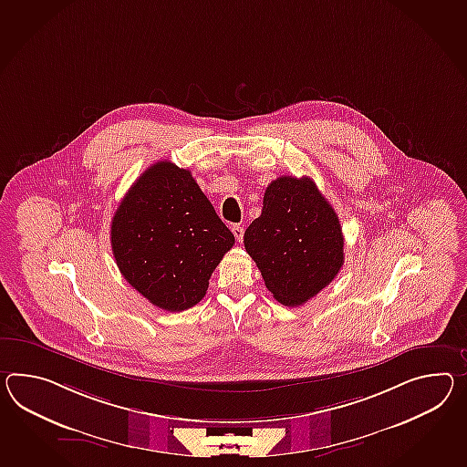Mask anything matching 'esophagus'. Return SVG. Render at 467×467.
<instances>
[{
	"label": "esophagus",
	"mask_w": 467,
	"mask_h": 467,
	"mask_svg": "<svg viewBox=\"0 0 467 467\" xmlns=\"http://www.w3.org/2000/svg\"><path fill=\"white\" fill-rule=\"evenodd\" d=\"M231 231H233V234H234V238L238 239V241H243V234H244V229L241 224H233L231 226Z\"/></svg>",
	"instance_id": "obj_1"
}]
</instances>
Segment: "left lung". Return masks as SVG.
I'll use <instances>...</instances> for the list:
<instances>
[{
    "label": "left lung",
    "instance_id": "left-lung-1",
    "mask_svg": "<svg viewBox=\"0 0 467 467\" xmlns=\"http://www.w3.org/2000/svg\"><path fill=\"white\" fill-rule=\"evenodd\" d=\"M244 248L275 298L296 307L317 296L344 263L339 217L310 177H278L262 216L244 231Z\"/></svg>",
    "mask_w": 467,
    "mask_h": 467
}]
</instances>
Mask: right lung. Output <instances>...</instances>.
Instances as JSON below:
<instances>
[{"label": "right lung", "mask_w": 467, "mask_h": 467, "mask_svg": "<svg viewBox=\"0 0 467 467\" xmlns=\"http://www.w3.org/2000/svg\"><path fill=\"white\" fill-rule=\"evenodd\" d=\"M234 244L192 173L157 161L131 185L111 221L114 260L155 307L182 312L204 298Z\"/></svg>", "instance_id": "1"}]
</instances>
